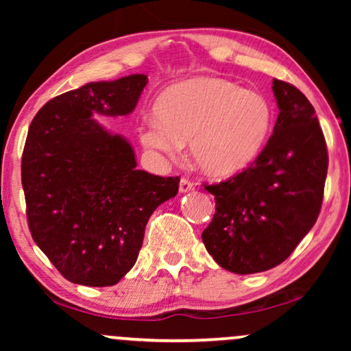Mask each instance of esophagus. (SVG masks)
I'll list each match as a JSON object with an SVG mask.
<instances>
[{"mask_svg": "<svg viewBox=\"0 0 351 351\" xmlns=\"http://www.w3.org/2000/svg\"><path fill=\"white\" fill-rule=\"evenodd\" d=\"M191 190H195V185L191 184L189 179H180V184H179L180 193H189Z\"/></svg>", "mask_w": 351, "mask_h": 351, "instance_id": "obj_1", "label": "esophagus"}]
</instances>
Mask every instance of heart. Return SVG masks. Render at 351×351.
<instances>
[{"instance_id":"heart-1","label":"heart","mask_w":351,"mask_h":351,"mask_svg":"<svg viewBox=\"0 0 351 351\" xmlns=\"http://www.w3.org/2000/svg\"><path fill=\"white\" fill-rule=\"evenodd\" d=\"M155 114L138 124L142 145L176 158L190 141L193 165L215 179L239 174L256 160L273 118L265 95L215 76L167 88L158 99Z\"/></svg>"}]
</instances>
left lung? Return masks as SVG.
Segmentation results:
<instances>
[{"label": "left lung", "mask_w": 351, "mask_h": 351, "mask_svg": "<svg viewBox=\"0 0 351 351\" xmlns=\"http://www.w3.org/2000/svg\"><path fill=\"white\" fill-rule=\"evenodd\" d=\"M278 119L256 161L217 185L215 214L201 238L214 261L238 275L267 271L291 256L318 219L328 148L313 105L273 80Z\"/></svg>", "instance_id": "left-lung-1"}]
</instances>
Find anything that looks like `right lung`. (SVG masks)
Segmentation results:
<instances>
[{
  "mask_svg": "<svg viewBox=\"0 0 351 351\" xmlns=\"http://www.w3.org/2000/svg\"><path fill=\"white\" fill-rule=\"evenodd\" d=\"M147 83V75L88 83L49 100L28 128V228L75 285H117L137 261L153 210L179 191V177L137 169L131 143L94 119L134 112Z\"/></svg>",
  "mask_w": 351,
  "mask_h": 351,
  "instance_id": "add662e5",
  "label": "right lung"
}]
</instances>
